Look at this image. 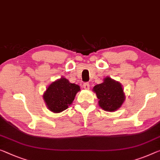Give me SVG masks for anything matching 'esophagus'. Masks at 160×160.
<instances>
[{"instance_id":"obj_1","label":"esophagus","mask_w":160,"mask_h":160,"mask_svg":"<svg viewBox=\"0 0 160 160\" xmlns=\"http://www.w3.org/2000/svg\"><path fill=\"white\" fill-rule=\"evenodd\" d=\"M83 88H84L85 90H88L90 88V84L88 82H84L83 83Z\"/></svg>"}]
</instances>
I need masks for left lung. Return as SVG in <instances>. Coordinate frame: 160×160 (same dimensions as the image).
Wrapping results in <instances>:
<instances>
[{
    "label": "left lung",
    "mask_w": 160,
    "mask_h": 160,
    "mask_svg": "<svg viewBox=\"0 0 160 160\" xmlns=\"http://www.w3.org/2000/svg\"><path fill=\"white\" fill-rule=\"evenodd\" d=\"M93 91L99 100L100 106L107 111L117 110L125 99L121 84L110 78H105L103 82L94 86Z\"/></svg>",
    "instance_id": "1"
}]
</instances>
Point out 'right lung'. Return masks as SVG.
Returning <instances> with one entry per match:
<instances>
[{"mask_svg":"<svg viewBox=\"0 0 160 160\" xmlns=\"http://www.w3.org/2000/svg\"><path fill=\"white\" fill-rule=\"evenodd\" d=\"M80 90L79 85L70 83L65 78H61L47 88L43 97L50 111L59 113L68 108Z\"/></svg>","mask_w":160,"mask_h":160,"instance_id":"obj_1","label":"right lung"}]
</instances>
